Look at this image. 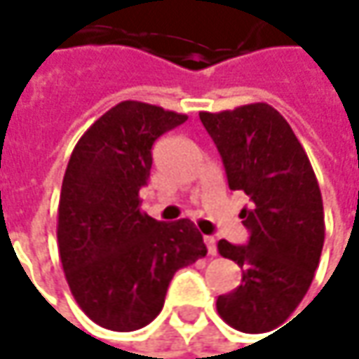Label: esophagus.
<instances>
[{
  "instance_id": "esophagus-1",
  "label": "esophagus",
  "mask_w": 359,
  "mask_h": 359,
  "mask_svg": "<svg viewBox=\"0 0 359 359\" xmlns=\"http://www.w3.org/2000/svg\"><path fill=\"white\" fill-rule=\"evenodd\" d=\"M205 245H207V251L209 255H217V245H215V237H205Z\"/></svg>"
}]
</instances>
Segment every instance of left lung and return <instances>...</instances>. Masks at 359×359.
<instances>
[{
    "label": "left lung",
    "mask_w": 359,
    "mask_h": 359,
    "mask_svg": "<svg viewBox=\"0 0 359 359\" xmlns=\"http://www.w3.org/2000/svg\"><path fill=\"white\" fill-rule=\"evenodd\" d=\"M198 116L223 158L229 189L251 201L239 215L247 245L225 239L217 245L243 269L241 285L219 295L217 311L239 332L263 334L295 311L320 265L325 237L320 184L287 120L269 104Z\"/></svg>",
    "instance_id": "obj_1"
}]
</instances>
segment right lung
I'll return each mask as SVG.
<instances>
[{"label": "right lung", "instance_id": "1", "mask_svg": "<svg viewBox=\"0 0 359 359\" xmlns=\"http://www.w3.org/2000/svg\"><path fill=\"white\" fill-rule=\"evenodd\" d=\"M184 120L161 106L120 102L72 152L57 207L60 259L74 299L106 330L149 325L172 275L207 255L195 223H163L140 210L152 144Z\"/></svg>", "mask_w": 359, "mask_h": 359}]
</instances>
